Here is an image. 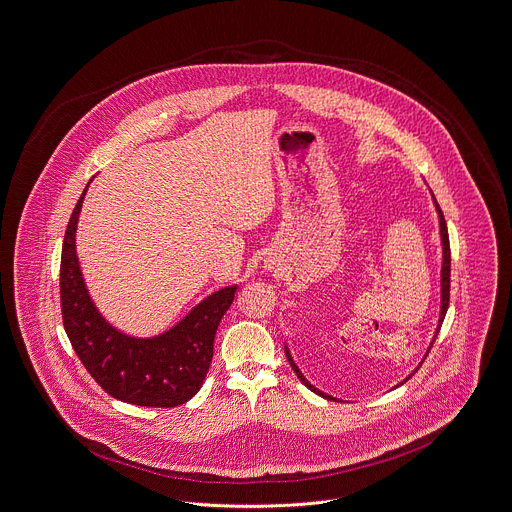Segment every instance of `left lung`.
<instances>
[{
  "label": "left lung",
  "instance_id": "obj_1",
  "mask_svg": "<svg viewBox=\"0 0 512 512\" xmlns=\"http://www.w3.org/2000/svg\"><path fill=\"white\" fill-rule=\"evenodd\" d=\"M432 198H434V194H432ZM434 204H436V212H438V220H440V239H442V271H440V292H442V296H440V320H438V328H436V334H434V338L430 341V347H428V351L432 349V345H434V341H436V336H438V332H440V326H442V322H444V318H446V312H448V306H450V265H452V257H450V237H448V228H446V220H444V214H442V210H440V206H438V202H436V198H434ZM428 351H426V355H428ZM284 353H286V359H288V363H290V367H292V371L296 373V377L312 391V393H316V395H320V397L328 398V400H340V398L330 397V395H326V393H322V391H318L314 385H310V381H306V377L302 375V371L298 369V365L294 363V359H292V355H290V351H288V347H286V343H284ZM426 355H424V359H426ZM422 359V361H424ZM422 365V363H420ZM418 365V367H420ZM418 367L414 369V373L418 371ZM414 373H410L404 381H408ZM402 381V383H404Z\"/></svg>",
  "mask_w": 512,
  "mask_h": 512
}]
</instances>
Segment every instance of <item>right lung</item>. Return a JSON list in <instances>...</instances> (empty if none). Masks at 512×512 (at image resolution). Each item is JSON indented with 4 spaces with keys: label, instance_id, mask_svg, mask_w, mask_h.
I'll return each mask as SVG.
<instances>
[{
    "label": "right lung",
    "instance_id": "add662e5",
    "mask_svg": "<svg viewBox=\"0 0 512 512\" xmlns=\"http://www.w3.org/2000/svg\"><path fill=\"white\" fill-rule=\"evenodd\" d=\"M88 184L62 243L60 308L66 336L82 365L108 395L137 406L184 404L206 379L216 330L233 302L237 284L204 298L165 334L131 338L115 330L94 306L76 255V226Z\"/></svg>",
    "mask_w": 512,
    "mask_h": 512
}]
</instances>
